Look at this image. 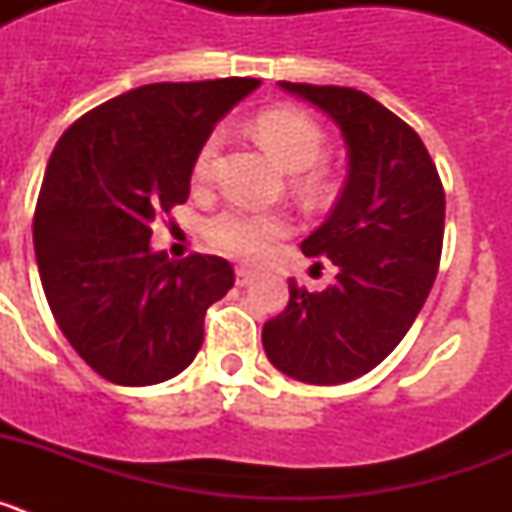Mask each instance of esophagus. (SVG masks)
Wrapping results in <instances>:
<instances>
[{"label": "esophagus", "mask_w": 512, "mask_h": 512, "mask_svg": "<svg viewBox=\"0 0 512 512\" xmlns=\"http://www.w3.org/2000/svg\"><path fill=\"white\" fill-rule=\"evenodd\" d=\"M253 279H256V274H253L251 269H246V266H238V269H235V284H238V287H248Z\"/></svg>", "instance_id": "esophagus-1"}]
</instances>
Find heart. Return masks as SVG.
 Masks as SVG:
<instances>
[{
    "label": "heart",
    "mask_w": 512,
    "mask_h": 512,
    "mask_svg": "<svg viewBox=\"0 0 512 512\" xmlns=\"http://www.w3.org/2000/svg\"><path fill=\"white\" fill-rule=\"evenodd\" d=\"M253 130L266 151L287 171H307L323 158L325 135L318 122L305 112L292 107L266 110L256 117ZM220 146H223V133L212 130L194 156V179L205 182L212 174ZM287 230V220L277 212H253L246 207H228L212 215L205 225L212 246L235 259H259Z\"/></svg>",
    "instance_id": "1"
}]
</instances>
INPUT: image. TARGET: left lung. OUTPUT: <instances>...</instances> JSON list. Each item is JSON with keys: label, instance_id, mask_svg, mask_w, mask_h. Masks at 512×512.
<instances>
[{"label": "left lung", "instance_id": "1", "mask_svg": "<svg viewBox=\"0 0 512 512\" xmlns=\"http://www.w3.org/2000/svg\"><path fill=\"white\" fill-rule=\"evenodd\" d=\"M336 122L346 143V184L305 256L330 259L336 282L307 292L289 282V305L261 341L279 372L307 384H343L372 372L418 318L443 243L441 179L408 122L348 87L279 81Z\"/></svg>", "mask_w": 512, "mask_h": 512}]
</instances>
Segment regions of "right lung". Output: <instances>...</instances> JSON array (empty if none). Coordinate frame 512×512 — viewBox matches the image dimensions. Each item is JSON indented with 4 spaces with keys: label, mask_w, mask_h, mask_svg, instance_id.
I'll list each match as a JSON object with an SVG mask.
<instances>
[{
    "label": "right lung",
    "mask_w": 512,
    "mask_h": 512,
    "mask_svg": "<svg viewBox=\"0 0 512 512\" xmlns=\"http://www.w3.org/2000/svg\"><path fill=\"white\" fill-rule=\"evenodd\" d=\"M259 79L148 84L71 125L45 169L33 220L45 300L99 377L148 387L184 372L205 312L233 287V266L151 248V223L189 197L194 156L215 122Z\"/></svg>",
    "instance_id": "1"
}]
</instances>
